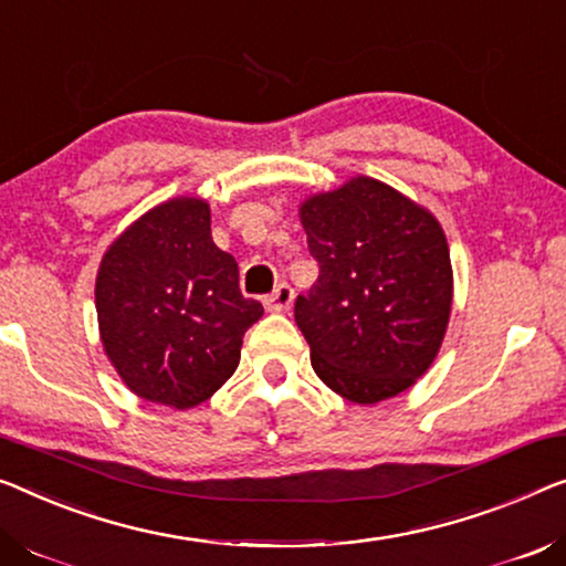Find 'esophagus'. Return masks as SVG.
Listing matches in <instances>:
<instances>
[{
  "label": "esophagus",
  "mask_w": 566,
  "mask_h": 566,
  "mask_svg": "<svg viewBox=\"0 0 566 566\" xmlns=\"http://www.w3.org/2000/svg\"><path fill=\"white\" fill-rule=\"evenodd\" d=\"M294 302V290L290 284H280L274 290V294H269V297L264 300V305L269 312H290Z\"/></svg>",
  "instance_id": "esophagus-1"
}]
</instances>
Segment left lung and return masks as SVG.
<instances>
[{"instance_id":"8db88e82","label":"left lung","mask_w":566,"mask_h":566,"mask_svg":"<svg viewBox=\"0 0 566 566\" xmlns=\"http://www.w3.org/2000/svg\"><path fill=\"white\" fill-rule=\"evenodd\" d=\"M319 276L294 302L310 364L353 403L411 389L434 364L452 312V261L432 210L376 177L300 202Z\"/></svg>"}]
</instances>
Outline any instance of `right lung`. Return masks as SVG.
<instances>
[{"instance_id": "1", "label": "right lung", "mask_w": 566, "mask_h": 566, "mask_svg": "<svg viewBox=\"0 0 566 566\" xmlns=\"http://www.w3.org/2000/svg\"><path fill=\"white\" fill-rule=\"evenodd\" d=\"M96 315L126 389L185 411L233 376L264 307L243 297L239 264L213 243L208 200L180 196L126 226L101 256Z\"/></svg>"}]
</instances>
